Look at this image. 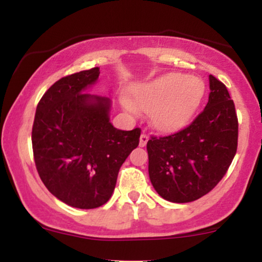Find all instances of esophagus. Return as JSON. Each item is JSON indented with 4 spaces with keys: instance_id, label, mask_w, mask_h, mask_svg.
Masks as SVG:
<instances>
[{
    "instance_id": "esophagus-1",
    "label": "esophagus",
    "mask_w": 262,
    "mask_h": 262,
    "mask_svg": "<svg viewBox=\"0 0 262 262\" xmlns=\"http://www.w3.org/2000/svg\"><path fill=\"white\" fill-rule=\"evenodd\" d=\"M148 140H149V135L146 134V133H141L139 145H140V146H145L146 143H148Z\"/></svg>"
}]
</instances>
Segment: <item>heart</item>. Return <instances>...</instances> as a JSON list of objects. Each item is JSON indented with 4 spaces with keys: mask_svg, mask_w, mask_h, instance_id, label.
Instances as JSON below:
<instances>
[{
    "mask_svg": "<svg viewBox=\"0 0 262 262\" xmlns=\"http://www.w3.org/2000/svg\"><path fill=\"white\" fill-rule=\"evenodd\" d=\"M202 93V83L197 77L167 74L135 87L132 91V100L141 110L149 111L150 121L156 128L167 130L187 121ZM135 105L130 101H124L125 108L137 113Z\"/></svg>",
    "mask_w": 262,
    "mask_h": 262,
    "instance_id": "1",
    "label": "heart"
}]
</instances>
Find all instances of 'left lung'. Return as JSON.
Here are the masks:
<instances>
[{"mask_svg": "<svg viewBox=\"0 0 262 262\" xmlns=\"http://www.w3.org/2000/svg\"><path fill=\"white\" fill-rule=\"evenodd\" d=\"M208 102L191 124L146 144L150 181L164 200L196 201L223 179L237 148V117L223 82L209 75Z\"/></svg>", "mask_w": 262, "mask_h": 262, "instance_id": "1", "label": "left lung"}]
</instances>
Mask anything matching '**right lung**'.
<instances>
[{"mask_svg": "<svg viewBox=\"0 0 262 262\" xmlns=\"http://www.w3.org/2000/svg\"><path fill=\"white\" fill-rule=\"evenodd\" d=\"M98 76L100 68H92L56 81L39 101L32 129L40 180L58 200L80 209L108 202L141 132L114 128L110 98L85 92Z\"/></svg>", "mask_w": 262, "mask_h": 262, "instance_id": "right-lung-1", "label": "right lung"}]
</instances>
